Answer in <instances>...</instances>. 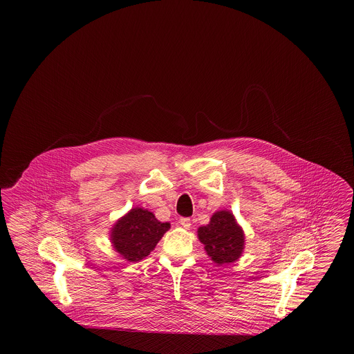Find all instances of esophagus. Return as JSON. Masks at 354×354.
Listing matches in <instances>:
<instances>
[{
  "label": "esophagus",
  "instance_id": "esophagus-1",
  "mask_svg": "<svg viewBox=\"0 0 354 354\" xmlns=\"http://www.w3.org/2000/svg\"><path fill=\"white\" fill-rule=\"evenodd\" d=\"M179 223L185 230H188L191 227V220L188 219V218H182V219L179 220Z\"/></svg>",
  "mask_w": 354,
  "mask_h": 354
}]
</instances>
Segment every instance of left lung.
<instances>
[{"mask_svg":"<svg viewBox=\"0 0 354 354\" xmlns=\"http://www.w3.org/2000/svg\"><path fill=\"white\" fill-rule=\"evenodd\" d=\"M204 250L218 266L236 261L244 250V232L230 211H218L207 225L198 228Z\"/></svg>","mask_w":354,"mask_h":354,"instance_id":"left-lung-1","label":"left lung"}]
</instances>
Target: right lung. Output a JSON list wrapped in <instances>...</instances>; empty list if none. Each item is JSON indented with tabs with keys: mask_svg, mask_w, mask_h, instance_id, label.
Instances as JSON below:
<instances>
[{
	"mask_svg": "<svg viewBox=\"0 0 354 354\" xmlns=\"http://www.w3.org/2000/svg\"><path fill=\"white\" fill-rule=\"evenodd\" d=\"M169 230V223H162L149 209L136 207L114 224L110 240L123 259L138 263L153 251Z\"/></svg>",
	"mask_w": 354,
	"mask_h": 354,
	"instance_id": "1",
	"label": "right lung"
}]
</instances>
